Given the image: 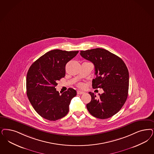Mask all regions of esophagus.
Returning a JSON list of instances; mask_svg holds the SVG:
<instances>
[{"label": "esophagus", "instance_id": "esophagus-1", "mask_svg": "<svg viewBox=\"0 0 154 154\" xmlns=\"http://www.w3.org/2000/svg\"><path fill=\"white\" fill-rule=\"evenodd\" d=\"M77 94H84V93H85L84 91H81V90H77Z\"/></svg>", "mask_w": 154, "mask_h": 154}]
</instances>
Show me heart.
I'll return each instance as SVG.
<instances>
[{
	"instance_id": "obj_1",
	"label": "heart",
	"mask_w": 154,
	"mask_h": 154,
	"mask_svg": "<svg viewBox=\"0 0 154 154\" xmlns=\"http://www.w3.org/2000/svg\"><path fill=\"white\" fill-rule=\"evenodd\" d=\"M79 86H80L81 88H83L84 86V84H82V83H80V84H79Z\"/></svg>"
}]
</instances>
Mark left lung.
<instances>
[{
	"label": "left lung",
	"instance_id": "1",
	"mask_svg": "<svg viewBox=\"0 0 154 154\" xmlns=\"http://www.w3.org/2000/svg\"><path fill=\"white\" fill-rule=\"evenodd\" d=\"M80 55L94 65L96 78L92 81L94 89L104 92L99 97L89 92L91 100L86 105L90 114L107 119L119 112L127 100L129 74L126 64L117 55L102 48L80 51Z\"/></svg>",
	"mask_w": 154,
	"mask_h": 154
}]
</instances>
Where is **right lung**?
I'll return each mask as SVG.
<instances>
[{
    "label": "right lung",
    "instance_id": "obj_1",
    "mask_svg": "<svg viewBox=\"0 0 154 154\" xmlns=\"http://www.w3.org/2000/svg\"><path fill=\"white\" fill-rule=\"evenodd\" d=\"M79 53L54 49L45 53L30 66L26 79L27 97L35 110L41 117L56 121L69 112L76 91L69 88L61 94L55 88L57 81L65 75V65Z\"/></svg>",
    "mask_w": 154,
    "mask_h": 154
}]
</instances>
